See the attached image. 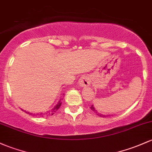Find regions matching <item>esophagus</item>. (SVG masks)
Segmentation results:
<instances>
[{
  "label": "esophagus",
  "mask_w": 152,
  "mask_h": 152,
  "mask_svg": "<svg viewBox=\"0 0 152 152\" xmlns=\"http://www.w3.org/2000/svg\"><path fill=\"white\" fill-rule=\"evenodd\" d=\"M91 84V80L87 76H82L80 78L79 84L81 87H87Z\"/></svg>",
  "instance_id": "esophagus-1"
}]
</instances>
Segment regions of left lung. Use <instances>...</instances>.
I'll return each instance as SVG.
<instances>
[{
  "label": "left lung",
  "mask_w": 152,
  "mask_h": 152,
  "mask_svg": "<svg viewBox=\"0 0 152 152\" xmlns=\"http://www.w3.org/2000/svg\"><path fill=\"white\" fill-rule=\"evenodd\" d=\"M90 108H91V110L94 111V112H95V113H96V114H97V115H99L100 117H102V118H104V117H106V116H110V115H103V114H101V113H98L97 110H96V108L94 107V105H93V104H92V105L91 106V107H90Z\"/></svg>",
  "instance_id": "1"
}]
</instances>
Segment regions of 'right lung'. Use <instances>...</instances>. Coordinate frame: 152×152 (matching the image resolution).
Segmentation results:
<instances>
[{"label":"right lung","instance_id":"right-lung-1","mask_svg":"<svg viewBox=\"0 0 152 152\" xmlns=\"http://www.w3.org/2000/svg\"><path fill=\"white\" fill-rule=\"evenodd\" d=\"M61 99H60L59 101H58V104H56V106L54 107L53 108V109L52 110H49V111H47L46 113H37V114H33V113H29V112H27V111H26V110H24V112L26 113H27V114H29V115H38V116H48V115H53L55 113H56V111L58 110V109H59L60 108V107H61V104H62V102H61ZM21 110H23L22 109H21Z\"/></svg>","mask_w":152,"mask_h":152}]
</instances>
